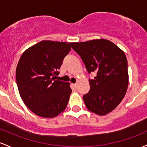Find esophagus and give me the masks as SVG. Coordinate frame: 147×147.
<instances>
[{
	"instance_id": "obj_1",
	"label": "esophagus",
	"mask_w": 147,
	"mask_h": 147,
	"mask_svg": "<svg viewBox=\"0 0 147 147\" xmlns=\"http://www.w3.org/2000/svg\"><path fill=\"white\" fill-rule=\"evenodd\" d=\"M72 86L74 87V88H77V84H72Z\"/></svg>"
}]
</instances>
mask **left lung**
Returning <instances> with one entry per match:
<instances>
[{"mask_svg": "<svg viewBox=\"0 0 147 147\" xmlns=\"http://www.w3.org/2000/svg\"><path fill=\"white\" fill-rule=\"evenodd\" d=\"M71 45L88 73L96 74L89 79L90 90L83 96L87 109L101 116L112 112L121 102L128 86V61L124 52L105 39L72 42Z\"/></svg>", "mask_w": 147, "mask_h": 147, "instance_id": "8db88e82", "label": "left lung"}]
</instances>
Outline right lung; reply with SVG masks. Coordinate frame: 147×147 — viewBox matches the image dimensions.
Returning a JSON list of instances; mask_svg holds the SVG:
<instances>
[{
    "label": "right lung",
    "mask_w": 147,
    "mask_h": 147,
    "mask_svg": "<svg viewBox=\"0 0 147 147\" xmlns=\"http://www.w3.org/2000/svg\"><path fill=\"white\" fill-rule=\"evenodd\" d=\"M71 43L43 40L30 47L19 59L16 80L24 104L39 117L53 118L65 109L72 89L56 80Z\"/></svg>",
    "instance_id": "1"
}]
</instances>
